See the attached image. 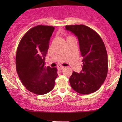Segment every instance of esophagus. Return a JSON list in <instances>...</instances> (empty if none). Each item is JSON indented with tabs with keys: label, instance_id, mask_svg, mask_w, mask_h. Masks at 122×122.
Segmentation results:
<instances>
[{
	"label": "esophagus",
	"instance_id": "1",
	"mask_svg": "<svg viewBox=\"0 0 122 122\" xmlns=\"http://www.w3.org/2000/svg\"><path fill=\"white\" fill-rule=\"evenodd\" d=\"M64 66H58V69H59V70H61V69H64Z\"/></svg>",
	"mask_w": 122,
	"mask_h": 122
}]
</instances>
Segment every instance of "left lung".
Listing matches in <instances>:
<instances>
[{"label": "left lung", "mask_w": 122, "mask_h": 122, "mask_svg": "<svg viewBox=\"0 0 122 122\" xmlns=\"http://www.w3.org/2000/svg\"><path fill=\"white\" fill-rule=\"evenodd\" d=\"M66 30L77 36L83 56L82 71H73L69 78L71 88L81 94L96 92L106 79L108 56L106 46L99 35L84 25H66Z\"/></svg>", "instance_id": "1"}]
</instances>
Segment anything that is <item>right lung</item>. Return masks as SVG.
<instances>
[{
  "mask_svg": "<svg viewBox=\"0 0 122 122\" xmlns=\"http://www.w3.org/2000/svg\"><path fill=\"white\" fill-rule=\"evenodd\" d=\"M54 30L52 26L42 25L31 28L21 38L16 51V69L19 79L28 91L38 95L51 92L58 76L56 68L44 66Z\"/></svg>",
  "mask_w": 122,
  "mask_h": 122,
  "instance_id": "obj_1",
  "label": "right lung"
}]
</instances>
